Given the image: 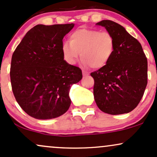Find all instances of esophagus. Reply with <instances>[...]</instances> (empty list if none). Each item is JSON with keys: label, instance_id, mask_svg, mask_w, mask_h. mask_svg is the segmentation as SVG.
I'll return each mask as SVG.
<instances>
[{"label": "esophagus", "instance_id": "34e87169", "mask_svg": "<svg viewBox=\"0 0 157 157\" xmlns=\"http://www.w3.org/2000/svg\"><path fill=\"white\" fill-rule=\"evenodd\" d=\"M82 75H83L84 77L87 76V75H89V72H87V71H82Z\"/></svg>", "mask_w": 157, "mask_h": 157}]
</instances>
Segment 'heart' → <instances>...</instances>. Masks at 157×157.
Here are the masks:
<instances>
[{
	"instance_id": "obj_1",
	"label": "heart",
	"mask_w": 157,
	"mask_h": 157,
	"mask_svg": "<svg viewBox=\"0 0 157 157\" xmlns=\"http://www.w3.org/2000/svg\"><path fill=\"white\" fill-rule=\"evenodd\" d=\"M69 41L62 45L64 59L75 65L80 56L84 66L98 69L109 63L114 50V39L107 32L78 29L71 34Z\"/></svg>"
}]
</instances>
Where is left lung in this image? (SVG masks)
Wrapping results in <instances>:
<instances>
[{"mask_svg":"<svg viewBox=\"0 0 157 157\" xmlns=\"http://www.w3.org/2000/svg\"><path fill=\"white\" fill-rule=\"evenodd\" d=\"M97 24L113 36L114 50L104 67L91 73L95 102L106 113H129L137 106L146 88L147 58L140 42L121 25L110 20Z\"/></svg>","mask_w":157,"mask_h":157,"instance_id":"8db88e82","label":"left lung"}]
</instances>
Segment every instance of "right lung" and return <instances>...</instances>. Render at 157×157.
I'll return each mask as SVG.
<instances>
[{
	"label": "right lung",
	"instance_id": "1",
	"mask_svg": "<svg viewBox=\"0 0 157 157\" xmlns=\"http://www.w3.org/2000/svg\"><path fill=\"white\" fill-rule=\"evenodd\" d=\"M75 23L39 24L23 37L12 57L10 79L16 101L38 120L61 116L69 109V91L82 77L62 52L63 39Z\"/></svg>",
	"mask_w": 157,
	"mask_h": 157
}]
</instances>
